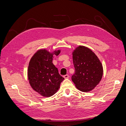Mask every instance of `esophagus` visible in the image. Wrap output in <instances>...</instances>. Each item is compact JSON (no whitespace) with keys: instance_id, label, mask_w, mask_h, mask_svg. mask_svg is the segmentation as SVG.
<instances>
[{"instance_id":"1","label":"esophagus","mask_w":126,"mask_h":126,"mask_svg":"<svg viewBox=\"0 0 126 126\" xmlns=\"http://www.w3.org/2000/svg\"><path fill=\"white\" fill-rule=\"evenodd\" d=\"M63 77L65 78V79H68V78H69V76L68 75H65L63 76Z\"/></svg>"}]
</instances>
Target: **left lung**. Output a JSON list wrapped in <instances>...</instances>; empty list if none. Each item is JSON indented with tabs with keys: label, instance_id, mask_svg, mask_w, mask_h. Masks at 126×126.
I'll return each mask as SVG.
<instances>
[{
	"label": "left lung",
	"instance_id": "obj_1",
	"mask_svg": "<svg viewBox=\"0 0 126 126\" xmlns=\"http://www.w3.org/2000/svg\"><path fill=\"white\" fill-rule=\"evenodd\" d=\"M72 55L75 72L71 77L72 81L78 89L88 92L101 80L103 75L102 64L92 50L82 46L76 48Z\"/></svg>",
	"mask_w": 126,
	"mask_h": 126
}]
</instances>
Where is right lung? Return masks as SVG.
<instances>
[{
  "label": "right lung",
  "instance_id": "add662e5",
  "mask_svg": "<svg viewBox=\"0 0 126 126\" xmlns=\"http://www.w3.org/2000/svg\"><path fill=\"white\" fill-rule=\"evenodd\" d=\"M60 52V50H57L50 53L45 49H40L30 59L28 68L30 85L34 90L44 97L54 95L64 80L52 63L53 55L58 56Z\"/></svg>",
  "mask_w": 126,
  "mask_h": 126
}]
</instances>
